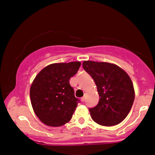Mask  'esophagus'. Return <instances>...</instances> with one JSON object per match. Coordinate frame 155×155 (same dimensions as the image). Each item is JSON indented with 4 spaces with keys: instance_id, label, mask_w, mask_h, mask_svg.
Listing matches in <instances>:
<instances>
[{
    "instance_id": "obj_1",
    "label": "esophagus",
    "mask_w": 155,
    "mask_h": 155,
    "mask_svg": "<svg viewBox=\"0 0 155 155\" xmlns=\"http://www.w3.org/2000/svg\"><path fill=\"white\" fill-rule=\"evenodd\" d=\"M84 100H85V95H84L83 97L81 98V101H82V102H84Z\"/></svg>"
}]
</instances>
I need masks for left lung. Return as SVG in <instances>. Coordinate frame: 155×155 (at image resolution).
Returning a JSON list of instances; mask_svg holds the SVG:
<instances>
[{
	"mask_svg": "<svg viewBox=\"0 0 155 155\" xmlns=\"http://www.w3.org/2000/svg\"><path fill=\"white\" fill-rule=\"evenodd\" d=\"M84 70L92 76L98 92V104L89 108L92 119L104 126L120 123L130 111L135 92L130 78L114 64L84 61Z\"/></svg>",
	"mask_w": 155,
	"mask_h": 155,
	"instance_id": "8db88e82",
	"label": "left lung"
}]
</instances>
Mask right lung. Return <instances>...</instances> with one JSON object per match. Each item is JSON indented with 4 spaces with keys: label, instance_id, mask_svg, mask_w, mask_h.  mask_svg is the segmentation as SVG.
I'll return each instance as SVG.
<instances>
[{
    "label": "right lung",
    "instance_id": "add662e5",
    "mask_svg": "<svg viewBox=\"0 0 155 155\" xmlns=\"http://www.w3.org/2000/svg\"><path fill=\"white\" fill-rule=\"evenodd\" d=\"M80 65V62L51 64L35 76L30 96L34 112L43 123L59 127L71 120L79 100L69 80Z\"/></svg>",
    "mask_w": 155,
    "mask_h": 155
}]
</instances>
